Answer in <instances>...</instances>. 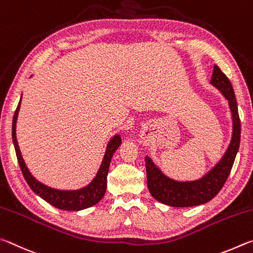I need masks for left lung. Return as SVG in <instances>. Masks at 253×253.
I'll list each match as a JSON object with an SVG mask.
<instances>
[{
  "label": "left lung",
  "mask_w": 253,
  "mask_h": 253,
  "mask_svg": "<svg viewBox=\"0 0 253 253\" xmlns=\"http://www.w3.org/2000/svg\"><path fill=\"white\" fill-rule=\"evenodd\" d=\"M211 83L212 85L219 88L225 99L229 101L233 121L231 142L223 158L209 173H207L202 179L190 181V182H179V181L168 178L160 169H158L151 159L149 157L145 158L148 189L151 196L163 205L185 208L200 206L209 202L222 189L231 172L234 159L240 145L241 136V123L239 118L236 95H234L231 82L216 65L213 68Z\"/></svg>",
  "instance_id": "1"
}]
</instances>
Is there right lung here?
I'll return each instance as SVG.
<instances>
[{
  "mask_svg": "<svg viewBox=\"0 0 253 253\" xmlns=\"http://www.w3.org/2000/svg\"><path fill=\"white\" fill-rule=\"evenodd\" d=\"M21 105V100L17 104V108L14 112V117H13V123H12V139L13 144H14L16 158L19 161V165L21 168L22 173L26 182L30 185V188L32 189V191L38 194L39 197H41L43 200L50 203L53 207L57 208L61 210H70V211H79L86 209L92 206L96 205L102 198H103L105 190H106V176H108L109 167L111 163V159H112L114 152L117 151V149L121 145V138L120 135H114L106 147V151L104 154L103 161L99 169V172L92 182L86 185L85 188L80 189V190H72V191H65V190H56L52 189L50 187H46L43 183L39 182L38 180H35L32 174L30 173V171L26 168L23 158L21 156V151L17 145L16 140V120L17 114H19Z\"/></svg>",
  "mask_w": 253,
  "mask_h": 253,
  "instance_id": "add662e5",
  "label": "right lung"
}]
</instances>
